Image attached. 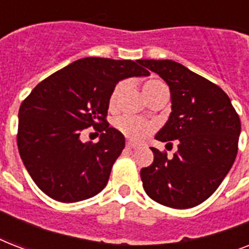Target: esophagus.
Returning a JSON list of instances; mask_svg holds the SVG:
<instances>
[{"label": "esophagus", "instance_id": "34e87169", "mask_svg": "<svg viewBox=\"0 0 249 249\" xmlns=\"http://www.w3.org/2000/svg\"><path fill=\"white\" fill-rule=\"evenodd\" d=\"M126 147L133 148V150H136V148H138V144L134 143V142H130V141H128V142H126Z\"/></svg>", "mask_w": 249, "mask_h": 249}]
</instances>
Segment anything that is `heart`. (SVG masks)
<instances>
[{"mask_svg": "<svg viewBox=\"0 0 249 249\" xmlns=\"http://www.w3.org/2000/svg\"><path fill=\"white\" fill-rule=\"evenodd\" d=\"M125 86H126V83L125 81H120V83L113 88L112 93L109 95V107L111 108H116L117 107ZM143 91L148 101H151L152 98L159 95L160 93L168 91V88H166L165 83H163L161 80H150V81L144 84ZM113 126L119 132L123 133L125 137L130 138L132 141L144 140L146 137L150 136L155 130V124L151 123V121L138 119V117L134 116H129V115L117 116L113 120Z\"/></svg>", "mask_w": 249, "mask_h": 249, "instance_id": "obj_1", "label": "heart"}]
</instances>
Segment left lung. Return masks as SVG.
I'll return each instance as SVG.
<instances>
[{"label":"left lung","instance_id":"1","mask_svg":"<svg viewBox=\"0 0 249 249\" xmlns=\"http://www.w3.org/2000/svg\"><path fill=\"white\" fill-rule=\"evenodd\" d=\"M169 85L172 112L156 140L178 150L173 158L151 147L154 163L141 169L152 200L176 209L196 207L224 181L238 154L240 119L220 86L173 60H142Z\"/></svg>","mask_w":249,"mask_h":249}]
</instances>
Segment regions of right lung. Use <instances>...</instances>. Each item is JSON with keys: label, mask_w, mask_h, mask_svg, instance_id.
<instances>
[{"label": "right lung", "mask_w": 249, "mask_h": 249, "mask_svg": "<svg viewBox=\"0 0 249 249\" xmlns=\"http://www.w3.org/2000/svg\"><path fill=\"white\" fill-rule=\"evenodd\" d=\"M142 65V60L79 59L42 80L21 102L19 154L48 196L75 203L105 189L125 147L124 136L106 120L109 95L120 80L150 75ZM90 126L101 138L83 144L79 134Z\"/></svg>", "instance_id": "add662e5"}]
</instances>
